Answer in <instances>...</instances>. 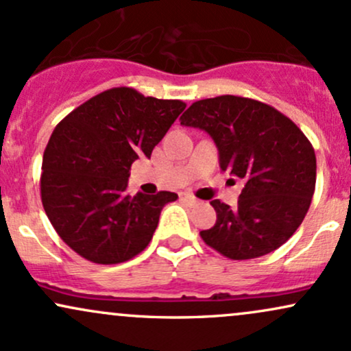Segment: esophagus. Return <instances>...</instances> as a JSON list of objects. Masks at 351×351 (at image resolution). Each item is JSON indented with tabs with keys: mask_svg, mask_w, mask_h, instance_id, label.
I'll return each mask as SVG.
<instances>
[{
	"mask_svg": "<svg viewBox=\"0 0 351 351\" xmlns=\"http://www.w3.org/2000/svg\"><path fill=\"white\" fill-rule=\"evenodd\" d=\"M181 199H183L184 203H188L189 206H193V204L198 203V199H196L195 196H191V195H183V196H181Z\"/></svg>",
	"mask_w": 351,
	"mask_h": 351,
	"instance_id": "esophagus-1",
	"label": "esophagus"
}]
</instances>
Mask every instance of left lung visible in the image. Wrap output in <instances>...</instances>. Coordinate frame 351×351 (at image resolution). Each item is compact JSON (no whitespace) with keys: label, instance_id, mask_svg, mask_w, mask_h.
<instances>
[{"label":"left lung","instance_id":"left-lung-1","mask_svg":"<svg viewBox=\"0 0 351 351\" xmlns=\"http://www.w3.org/2000/svg\"><path fill=\"white\" fill-rule=\"evenodd\" d=\"M181 125L208 132L219 167L244 183L237 208L213 199L216 224L199 234L232 261L276 251L300 226L315 191L312 143L289 117L259 100L219 95L193 104Z\"/></svg>","mask_w":351,"mask_h":351}]
</instances>
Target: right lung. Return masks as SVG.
I'll return each instance as SVG.
<instances>
[{"label":"right lung","instance_id":"right-lung-1","mask_svg":"<svg viewBox=\"0 0 351 351\" xmlns=\"http://www.w3.org/2000/svg\"><path fill=\"white\" fill-rule=\"evenodd\" d=\"M186 104L114 87L58 123L43 156L41 199L56 232L95 264H119L150 244L176 193H127L130 167L150 158Z\"/></svg>","mask_w":351,"mask_h":351}]
</instances>
